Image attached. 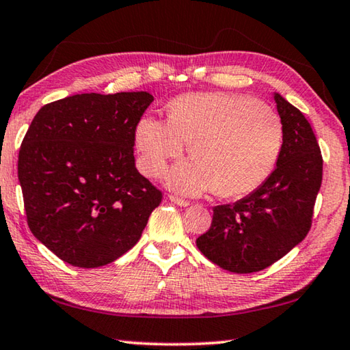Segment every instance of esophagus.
I'll return each instance as SVG.
<instances>
[{"mask_svg": "<svg viewBox=\"0 0 350 350\" xmlns=\"http://www.w3.org/2000/svg\"><path fill=\"white\" fill-rule=\"evenodd\" d=\"M168 199H170L173 204H176V205H180V206H188V205H189L188 200L182 199V198H177V196H174V194H170Z\"/></svg>", "mask_w": 350, "mask_h": 350, "instance_id": "1", "label": "esophagus"}]
</instances>
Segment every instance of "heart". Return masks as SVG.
I'll return each mask as SVG.
<instances>
[{"label":"heart","instance_id":"heart-1","mask_svg":"<svg viewBox=\"0 0 350 350\" xmlns=\"http://www.w3.org/2000/svg\"><path fill=\"white\" fill-rule=\"evenodd\" d=\"M135 140L148 176L165 173L189 145L193 161L174 168L171 187L183 193L215 189L221 198L250 194L273 173L284 128L270 105L242 94H183L168 106V122L140 120Z\"/></svg>","mask_w":350,"mask_h":350}]
</instances>
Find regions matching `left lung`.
Segmentation results:
<instances>
[{
  "instance_id": "left-lung-1",
  "label": "left lung",
  "mask_w": 350,
  "mask_h": 350,
  "mask_svg": "<svg viewBox=\"0 0 350 350\" xmlns=\"http://www.w3.org/2000/svg\"><path fill=\"white\" fill-rule=\"evenodd\" d=\"M284 128L276 168L247 198L213 208L210 228L196 245L213 264L233 273L270 267L310 232L323 182V156L303 112L275 94Z\"/></svg>"
}]
</instances>
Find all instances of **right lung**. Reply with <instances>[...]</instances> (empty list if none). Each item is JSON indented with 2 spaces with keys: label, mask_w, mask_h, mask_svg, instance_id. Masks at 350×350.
Instances as JSON below:
<instances>
[{
  "label": "right lung",
  "mask_w": 350,
  "mask_h": 350,
  "mask_svg": "<svg viewBox=\"0 0 350 350\" xmlns=\"http://www.w3.org/2000/svg\"><path fill=\"white\" fill-rule=\"evenodd\" d=\"M146 91L75 94L41 108L23 139L18 180L27 225L74 267L96 269L137 244L163 193L134 165Z\"/></svg>",
  "instance_id": "obj_1"
}]
</instances>
